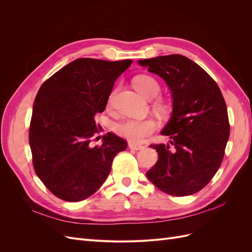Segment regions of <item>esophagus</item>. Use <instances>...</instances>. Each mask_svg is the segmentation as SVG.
<instances>
[{
	"label": "esophagus",
	"mask_w": 252,
	"mask_h": 252,
	"mask_svg": "<svg viewBox=\"0 0 252 252\" xmlns=\"http://www.w3.org/2000/svg\"><path fill=\"white\" fill-rule=\"evenodd\" d=\"M128 146L130 149H133V150H140L142 148H144V146H142V145H139V144H135V143H129Z\"/></svg>",
	"instance_id": "esophagus-1"
}]
</instances>
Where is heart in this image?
Returning <instances> with one entry per match:
<instances>
[{
	"label": "heart",
	"mask_w": 252,
	"mask_h": 252,
	"mask_svg": "<svg viewBox=\"0 0 252 252\" xmlns=\"http://www.w3.org/2000/svg\"><path fill=\"white\" fill-rule=\"evenodd\" d=\"M133 85L135 89L147 100H152L159 93V84L150 75H139L133 80ZM114 94H116V91L113 90L108 96V107L112 103ZM155 109L159 113H164L167 110V105L162 101H158L155 103ZM156 129V121L150 118L145 120H125L114 126V131L122 138L127 139L132 143L142 142L147 135L154 132Z\"/></svg>",
	"instance_id": "1"
}]
</instances>
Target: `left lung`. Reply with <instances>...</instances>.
Segmentation results:
<instances>
[{
	"instance_id": "8db88e82",
	"label": "left lung",
	"mask_w": 252,
	"mask_h": 252,
	"mask_svg": "<svg viewBox=\"0 0 252 252\" xmlns=\"http://www.w3.org/2000/svg\"><path fill=\"white\" fill-rule=\"evenodd\" d=\"M138 63L165 81L172 98L171 117L161 131L170 141L150 145L158 159L146 172L147 178L170 195L193 194L217 173L229 139L222 93L201 66L184 56H161Z\"/></svg>"
}]
</instances>
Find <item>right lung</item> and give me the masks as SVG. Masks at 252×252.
I'll return each instance as SVG.
<instances>
[{
  "mask_svg": "<svg viewBox=\"0 0 252 252\" xmlns=\"http://www.w3.org/2000/svg\"><path fill=\"white\" fill-rule=\"evenodd\" d=\"M131 60L78 59L37 91L29 128L34 171L50 191L68 202L93 195L107 179L114 157L127 142L108 132L91 147L94 117L104 111L116 80Z\"/></svg>",
  "mask_w": 252,
  "mask_h": 252,
  "instance_id": "1",
  "label": "right lung"
}]
</instances>
